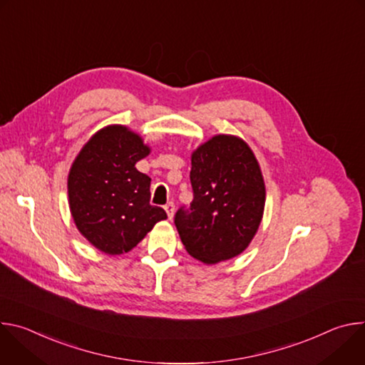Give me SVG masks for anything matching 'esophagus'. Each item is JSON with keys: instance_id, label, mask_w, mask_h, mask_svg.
<instances>
[{"instance_id": "esophagus-1", "label": "esophagus", "mask_w": 365, "mask_h": 365, "mask_svg": "<svg viewBox=\"0 0 365 365\" xmlns=\"http://www.w3.org/2000/svg\"><path fill=\"white\" fill-rule=\"evenodd\" d=\"M165 211H166V214H168L169 220H172V218H173V215H175V203H173V202L166 203V205H165Z\"/></svg>"}]
</instances>
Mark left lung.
<instances>
[{
    "label": "left lung",
    "mask_w": 365,
    "mask_h": 365,
    "mask_svg": "<svg viewBox=\"0 0 365 365\" xmlns=\"http://www.w3.org/2000/svg\"><path fill=\"white\" fill-rule=\"evenodd\" d=\"M189 210L175 215L186 251L205 264L240 255L263 220L266 185L250 145L240 137L217 134L192 153Z\"/></svg>",
    "instance_id": "obj_1"
}]
</instances>
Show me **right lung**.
<instances>
[{"mask_svg": "<svg viewBox=\"0 0 365 365\" xmlns=\"http://www.w3.org/2000/svg\"><path fill=\"white\" fill-rule=\"evenodd\" d=\"M140 134L113 124L96 131L81 148L68 175V196L78 231L99 251H131L165 210L150 205L151 179L135 169L150 154Z\"/></svg>", "mask_w": 365, "mask_h": 365, "instance_id": "obj_1", "label": "right lung"}]
</instances>
